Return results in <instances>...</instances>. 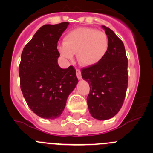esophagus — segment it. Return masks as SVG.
<instances>
[{
	"label": "esophagus",
	"mask_w": 153,
	"mask_h": 153,
	"mask_svg": "<svg viewBox=\"0 0 153 153\" xmlns=\"http://www.w3.org/2000/svg\"><path fill=\"white\" fill-rule=\"evenodd\" d=\"M76 75H77V78H78V80H81V78H82V77H81V70L78 69H76Z\"/></svg>",
	"instance_id": "obj_1"
}]
</instances>
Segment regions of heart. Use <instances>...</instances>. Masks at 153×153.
<instances>
[{"label": "heart", "instance_id": "heart-1", "mask_svg": "<svg viewBox=\"0 0 153 153\" xmlns=\"http://www.w3.org/2000/svg\"><path fill=\"white\" fill-rule=\"evenodd\" d=\"M109 48V39L105 32L93 28L81 27L66 35L64 44L58 47L60 54L72 60L77 53L78 61L83 67H92L101 62Z\"/></svg>", "mask_w": 153, "mask_h": 153}]
</instances>
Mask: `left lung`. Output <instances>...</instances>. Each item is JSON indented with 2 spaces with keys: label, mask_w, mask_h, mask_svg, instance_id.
Instances as JSON below:
<instances>
[{
  "label": "left lung",
  "mask_w": 153,
  "mask_h": 153,
  "mask_svg": "<svg viewBox=\"0 0 153 153\" xmlns=\"http://www.w3.org/2000/svg\"><path fill=\"white\" fill-rule=\"evenodd\" d=\"M102 28L109 39L105 57L98 64L81 70L90 92L87 105L91 115L100 121L115 116L124 103L128 85V61L123 42L105 26Z\"/></svg>",
  "instance_id": "left-lung-1"
}]
</instances>
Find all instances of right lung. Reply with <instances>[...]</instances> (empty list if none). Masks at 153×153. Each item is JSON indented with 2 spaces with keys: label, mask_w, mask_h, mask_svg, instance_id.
<instances>
[{
  "label": "right lung",
  "mask_w": 153,
  "mask_h": 153,
  "mask_svg": "<svg viewBox=\"0 0 153 153\" xmlns=\"http://www.w3.org/2000/svg\"><path fill=\"white\" fill-rule=\"evenodd\" d=\"M68 22L41 27L25 46L19 66L21 89L31 110L46 119L62 114L69 94L78 82L72 66L58 64L57 44Z\"/></svg>",
  "instance_id": "right-lung-1"
}]
</instances>
